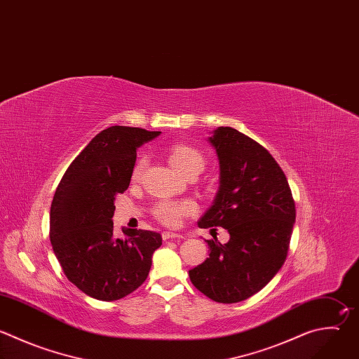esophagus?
<instances>
[{
  "instance_id": "34e87169",
  "label": "esophagus",
  "mask_w": 359,
  "mask_h": 359,
  "mask_svg": "<svg viewBox=\"0 0 359 359\" xmlns=\"http://www.w3.org/2000/svg\"><path fill=\"white\" fill-rule=\"evenodd\" d=\"M162 238L165 241H168V240H182V235L180 233H176V232H170V231H165V232H162Z\"/></svg>"
}]
</instances>
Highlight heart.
<instances>
[{
	"label": "heart",
	"instance_id": "heart-1",
	"mask_svg": "<svg viewBox=\"0 0 359 359\" xmlns=\"http://www.w3.org/2000/svg\"><path fill=\"white\" fill-rule=\"evenodd\" d=\"M168 161L169 163L182 175H186L191 170H203L204 169V158L203 155L193 147L184 144H175L168 149ZM145 168V158L141 156L134 169H133V179H138ZM196 211V204L189 200H162L159 201L155 208V217L169 225H177L183 217L190 215Z\"/></svg>",
	"mask_w": 359,
	"mask_h": 359
}]
</instances>
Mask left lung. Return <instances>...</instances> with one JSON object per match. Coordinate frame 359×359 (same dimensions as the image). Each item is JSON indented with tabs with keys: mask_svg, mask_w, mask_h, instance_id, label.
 <instances>
[{
	"mask_svg": "<svg viewBox=\"0 0 359 359\" xmlns=\"http://www.w3.org/2000/svg\"><path fill=\"white\" fill-rule=\"evenodd\" d=\"M207 141L217 154L219 187L197 225L222 226L229 241H205L210 255L189 276L211 300L238 303L283 266L296 208L283 170L264 147L231 127H218Z\"/></svg>",
	"mask_w": 359,
	"mask_h": 359,
	"instance_id": "1",
	"label": "left lung"
}]
</instances>
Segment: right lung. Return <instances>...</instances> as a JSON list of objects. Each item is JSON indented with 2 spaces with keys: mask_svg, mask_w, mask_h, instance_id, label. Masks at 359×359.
Returning a JSON list of instances; mask_svg holds the SVG:
<instances>
[{
  "mask_svg": "<svg viewBox=\"0 0 359 359\" xmlns=\"http://www.w3.org/2000/svg\"><path fill=\"white\" fill-rule=\"evenodd\" d=\"M159 131L109 127L97 134L63 175L50 205V243L67 276L87 296L114 302L148 278L162 235L123 228L114 235L115 196L131 182L137 151Z\"/></svg>",
  "mask_w": 359,
  "mask_h": 359,
  "instance_id": "1",
  "label": "right lung"
}]
</instances>
